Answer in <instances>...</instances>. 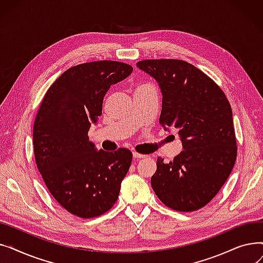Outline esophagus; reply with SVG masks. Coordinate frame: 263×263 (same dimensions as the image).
<instances>
[{
    "mask_svg": "<svg viewBox=\"0 0 263 263\" xmlns=\"http://www.w3.org/2000/svg\"><path fill=\"white\" fill-rule=\"evenodd\" d=\"M133 158H135V159H144V158H146V155H142V154H139V153H136V151H134V153H133Z\"/></svg>",
    "mask_w": 263,
    "mask_h": 263,
    "instance_id": "obj_1",
    "label": "esophagus"
}]
</instances>
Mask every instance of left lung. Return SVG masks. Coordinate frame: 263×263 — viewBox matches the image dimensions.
I'll return each mask as SVG.
<instances>
[{
	"label": "left lung",
	"mask_w": 263,
	"mask_h": 263,
	"mask_svg": "<svg viewBox=\"0 0 263 263\" xmlns=\"http://www.w3.org/2000/svg\"><path fill=\"white\" fill-rule=\"evenodd\" d=\"M136 66L159 83L160 124L176 129L184 149L167 164L158 158L151 186L168 208L196 211L215 197L237 160L230 103L212 79L187 62L145 60Z\"/></svg>",
	"instance_id": "left-lung-1"
}]
</instances>
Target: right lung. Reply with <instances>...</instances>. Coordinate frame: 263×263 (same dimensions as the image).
<instances>
[{
    "label": "right lung",
    "mask_w": 263,
    "mask_h": 263,
    "mask_svg": "<svg viewBox=\"0 0 263 263\" xmlns=\"http://www.w3.org/2000/svg\"><path fill=\"white\" fill-rule=\"evenodd\" d=\"M132 71V66L114 61L73 66L50 86L38 109L33 130L37 168L55 200L79 217H97L112 208L130 168L129 149L98 151L88 131L102 114L110 85Z\"/></svg>",
    "instance_id": "1"
}]
</instances>
